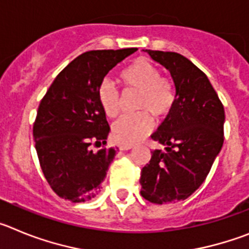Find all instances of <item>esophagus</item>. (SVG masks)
I'll return each mask as SVG.
<instances>
[{
	"instance_id": "obj_1",
	"label": "esophagus",
	"mask_w": 249,
	"mask_h": 249,
	"mask_svg": "<svg viewBox=\"0 0 249 249\" xmlns=\"http://www.w3.org/2000/svg\"><path fill=\"white\" fill-rule=\"evenodd\" d=\"M132 146H120V149L121 151H128V149H131Z\"/></svg>"
}]
</instances>
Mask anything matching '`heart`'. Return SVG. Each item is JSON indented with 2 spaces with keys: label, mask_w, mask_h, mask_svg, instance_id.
Returning a JSON list of instances; mask_svg holds the SVG:
<instances>
[{
  "label": "heart",
  "mask_w": 249,
  "mask_h": 249,
  "mask_svg": "<svg viewBox=\"0 0 249 249\" xmlns=\"http://www.w3.org/2000/svg\"><path fill=\"white\" fill-rule=\"evenodd\" d=\"M121 80L128 87L140 89L136 103L137 113L127 114L112 126V140L121 146H132L143 140L153 127L155 117L168 113L175 105L176 89L172 82L162 77L160 68L144 58L122 71ZM97 98L106 116L113 118L120 113V93L109 80H103L97 89Z\"/></svg>",
  "instance_id": "1"
}]
</instances>
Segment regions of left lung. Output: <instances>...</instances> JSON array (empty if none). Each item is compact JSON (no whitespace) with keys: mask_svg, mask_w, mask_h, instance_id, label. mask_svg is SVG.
<instances>
[{"mask_svg":"<svg viewBox=\"0 0 249 249\" xmlns=\"http://www.w3.org/2000/svg\"><path fill=\"white\" fill-rule=\"evenodd\" d=\"M144 52L169 71L176 101L151 136L164 149L152 151L149 163L141 171V195L157 204L183 201L203 183L223 146V105L190 59L176 52Z\"/></svg>","mask_w":249,"mask_h":249,"instance_id":"left-lung-1","label":"left lung"}]
</instances>
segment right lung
<instances>
[{
  "mask_svg": "<svg viewBox=\"0 0 249 249\" xmlns=\"http://www.w3.org/2000/svg\"><path fill=\"white\" fill-rule=\"evenodd\" d=\"M137 48L85 52L54 78L38 106L34 140L51 188L80 203L100 193L114 148H105L108 122L97 89L106 74ZM92 146H102L94 151Z\"/></svg>",
  "mask_w": 249,
  "mask_h": 249,
  "instance_id": "1",
  "label": "right lung"
}]
</instances>
